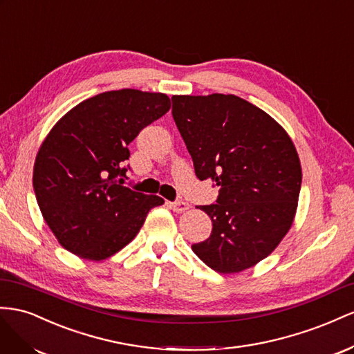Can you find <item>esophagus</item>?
Here are the masks:
<instances>
[{"instance_id": "1", "label": "esophagus", "mask_w": 354, "mask_h": 354, "mask_svg": "<svg viewBox=\"0 0 354 354\" xmlns=\"http://www.w3.org/2000/svg\"><path fill=\"white\" fill-rule=\"evenodd\" d=\"M169 207H170L171 210H174V212H178V214H183V212H185V210L189 209V205L187 203V201L178 200V201H170Z\"/></svg>"}]
</instances>
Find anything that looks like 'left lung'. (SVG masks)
<instances>
[{
    "label": "left lung",
    "mask_w": 354,
    "mask_h": 354,
    "mask_svg": "<svg viewBox=\"0 0 354 354\" xmlns=\"http://www.w3.org/2000/svg\"><path fill=\"white\" fill-rule=\"evenodd\" d=\"M171 104L196 176L221 188L215 203L198 207L212 233L191 248L222 274L254 267L295 216L302 174L294 144L277 121L234 95L171 96Z\"/></svg>",
    "instance_id": "obj_1"
}]
</instances>
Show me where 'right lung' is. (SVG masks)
Segmentation results:
<instances>
[{
  "label": "right lung",
  "mask_w": 354,
  "mask_h": 354,
  "mask_svg": "<svg viewBox=\"0 0 354 354\" xmlns=\"http://www.w3.org/2000/svg\"><path fill=\"white\" fill-rule=\"evenodd\" d=\"M169 109L163 93L114 90L78 104L50 130L32 184L44 221L66 250L90 261L109 258L165 203L124 185V161L140 130Z\"/></svg>",
  "instance_id": "add662e5"
}]
</instances>
